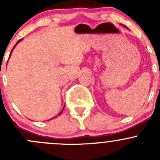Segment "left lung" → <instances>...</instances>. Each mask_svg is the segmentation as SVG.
Wrapping results in <instances>:
<instances>
[{
    "instance_id": "8db88e82",
    "label": "left lung",
    "mask_w": 160,
    "mask_h": 160,
    "mask_svg": "<svg viewBox=\"0 0 160 160\" xmlns=\"http://www.w3.org/2000/svg\"><path fill=\"white\" fill-rule=\"evenodd\" d=\"M125 28H126V27H125Z\"/></svg>"
}]
</instances>
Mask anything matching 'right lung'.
<instances>
[{
  "instance_id": "right-lung-1",
  "label": "right lung",
  "mask_w": 160,
  "mask_h": 160,
  "mask_svg": "<svg viewBox=\"0 0 160 160\" xmlns=\"http://www.w3.org/2000/svg\"><path fill=\"white\" fill-rule=\"evenodd\" d=\"M21 40H22V39H20V40H18V42H17V43H16V45H17L18 44V43L19 42H20L21 41ZM16 45H15V46H16ZM15 46H14V47H15ZM14 48H13V49H14ZM13 50V49H12ZM12 50H11V52H12ZM11 55V54H10ZM62 111H63V109H62V111H61V112L60 113H59V115H60V114H61V113H62ZM56 117H57V116H56ZM56 117H55V118H56Z\"/></svg>"
}]
</instances>
